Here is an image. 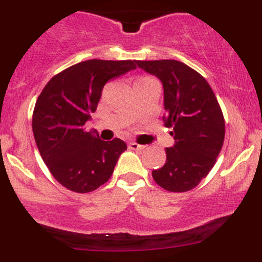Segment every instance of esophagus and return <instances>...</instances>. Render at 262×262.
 Here are the masks:
<instances>
[{"mask_svg":"<svg viewBox=\"0 0 262 262\" xmlns=\"http://www.w3.org/2000/svg\"><path fill=\"white\" fill-rule=\"evenodd\" d=\"M129 148H130V149H143L144 146L136 143V142H130V143H129Z\"/></svg>","mask_w":262,"mask_h":262,"instance_id":"34e87169","label":"esophagus"}]
</instances>
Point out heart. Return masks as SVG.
Instances as JSON below:
<instances>
[{
	"label": "heart",
	"instance_id": "heart-1",
	"mask_svg": "<svg viewBox=\"0 0 262 262\" xmlns=\"http://www.w3.org/2000/svg\"><path fill=\"white\" fill-rule=\"evenodd\" d=\"M143 80H148V78H141V80H139V81H143Z\"/></svg>",
	"mask_w": 262,
	"mask_h": 262
}]
</instances>
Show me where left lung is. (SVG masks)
Here are the masks:
<instances>
[{
  "mask_svg": "<svg viewBox=\"0 0 262 262\" xmlns=\"http://www.w3.org/2000/svg\"><path fill=\"white\" fill-rule=\"evenodd\" d=\"M163 87L162 119L173 136L166 163L152 171L153 180L167 191L194 189L212 170L224 141V118L212 87L200 73L173 59L136 60Z\"/></svg>",
  "mask_w": 262,
  "mask_h": 262,
  "instance_id": "1",
  "label": "left lung"
}]
</instances>
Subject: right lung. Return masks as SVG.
<instances>
[{
	"label": "right lung",
	"mask_w": 262,
	"mask_h": 262,
	"mask_svg": "<svg viewBox=\"0 0 262 262\" xmlns=\"http://www.w3.org/2000/svg\"><path fill=\"white\" fill-rule=\"evenodd\" d=\"M136 70L134 60L90 59L50 80L36 100L33 133L54 179L76 192L96 190L112 178L126 144L102 141L84 124L96 112L105 83Z\"/></svg>",
	"instance_id": "1"
}]
</instances>
